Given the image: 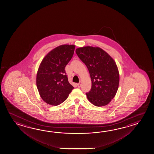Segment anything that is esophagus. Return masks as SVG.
Returning a JSON list of instances; mask_svg holds the SVG:
<instances>
[{
    "label": "esophagus",
    "instance_id": "34e87169",
    "mask_svg": "<svg viewBox=\"0 0 154 154\" xmlns=\"http://www.w3.org/2000/svg\"><path fill=\"white\" fill-rule=\"evenodd\" d=\"M81 85H82V82H79L78 84H77V86H78V88H80L81 86Z\"/></svg>",
    "mask_w": 154,
    "mask_h": 154
}]
</instances>
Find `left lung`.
<instances>
[{"mask_svg":"<svg viewBox=\"0 0 154 154\" xmlns=\"http://www.w3.org/2000/svg\"><path fill=\"white\" fill-rule=\"evenodd\" d=\"M75 52L87 66L91 78V88L86 93L88 101L97 107L107 105L114 98L119 82L118 68L114 59L97 47H80Z\"/></svg>","mask_w":154,"mask_h":154,"instance_id":"8db88e82","label":"left lung"}]
</instances>
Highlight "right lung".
Instances as JSON below:
<instances>
[{
    "label": "right lung",
    "mask_w": 154,
    "mask_h": 154,
    "mask_svg": "<svg viewBox=\"0 0 154 154\" xmlns=\"http://www.w3.org/2000/svg\"><path fill=\"white\" fill-rule=\"evenodd\" d=\"M75 46L63 45L51 51L41 63L36 85L39 95L47 104L57 106L64 101L74 88L65 67L74 54Z\"/></svg>",
    "instance_id": "add662e5"
}]
</instances>
